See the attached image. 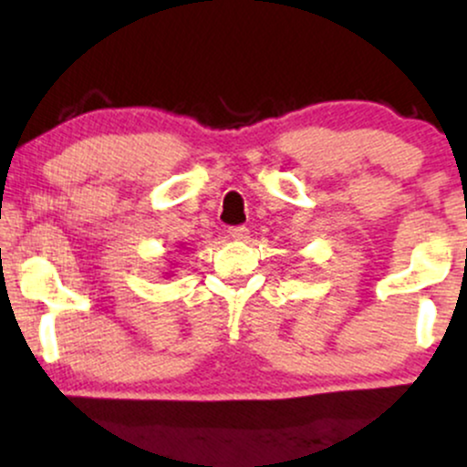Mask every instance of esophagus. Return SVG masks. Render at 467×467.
<instances>
[{
  "instance_id": "obj_1",
  "label": "esophagus",
  "mask_w": 467,
  "mask_h": 467,
  "mask_svg": "<svg viewBox=\"0 0 467 467\" xmlns=\"http://www.w3.org/2000/svg\"><path fill=\"white\" fill-rule=\"evenodd\" d=\"M228 233H230V237H233L234 241H245V239L250 237V230L245 228V226H234V228H230Z\"/></svg>"
}]
</instances>
